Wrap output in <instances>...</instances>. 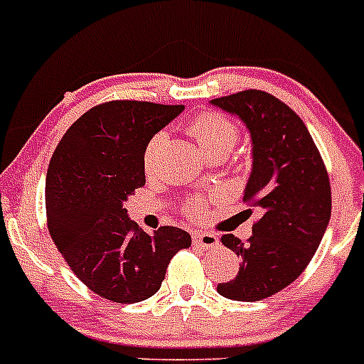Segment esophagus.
<instances>
[{"mask_svg": "<svg viewBox=\"0 0 364 364\" xmlns=\"http://www.w3.org/2000/svg\"><path fill=\"white\" fill-rule=\"evenodd\" d=\"M193 242L197 244V246H200L202 250H211V247H217L218 246V237L215 233H208V231H204V233H195L193 235Z\"/></svg>", "mask_w": 364, "mask_h": 364, "instance_id": "34e87169", "label": "esophagus"}]
</instances>
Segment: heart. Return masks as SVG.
Masks as SVG:
<instances>
[{"instance_id":"heart-1","label":"heart","mask_w":364,"mask_h":364,"mask_svg":"<svg viewBox=\"0 0 364 364\" xmlns=\"http://www.w3.org/2000/svg\"><path fill=\"white\" fill-rule=\"evenodd\" d=\"M189 133L193 134V138L197 140L200 149L205 154L217 153V151H230L235 146L237 138H239V127L235 122H231L230 118L220 114V112H202L198 114L195 120L189 125ZM164 138L166 134L159 133L151 138V142L147 144L146 156H144V162H146V169L149 171L151 164H153L154 154L159 153L160 146L164 144ZM198 202L189 208V213H198Z\"/></svg>"}]
</instances>
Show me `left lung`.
Listing matches in <instances>:
<instances>
[{
	"instance_id": "1",
	"label": "left lung",
	"mask_w": 364,
	"mask_h": 364,
	"mask_svg": "<svg viewBox=\"0 0 364 364\" xmlns=\"http://www.w3.org/2000/svg\"><path fill=\"white\" fill-rule=\"evenodd\" d=\"M210 104L246 125L252 173L244 200L260 210L247 242L222 235L242 264L217 291L233 301H260L291 284L314 259L332 217L330 180L304 122L281 100L252 89Z\"/></svg>"
}]
</instances>
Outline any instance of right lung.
Wrapping results in <instances>:
<instances>
[{"mask_svg": "<svg viewBox=\"0 0 364 364\" xmlns=\"http://www.w3.org/2000/svg\"><path fill=\"white\" fill-rule=\"evenodd\" d=\"M182 105L109 102L74 122L58 144L45 180L47 220L74 275L100 297L140 302L160 290L169 260L191 246L188 231L146 233L125 202L146 184L144 154Z\"/></svg>", "mask_w": 364, "mask_h": 364, "instance_id": "add662e5", "label": "right lung"}]
</instances>
